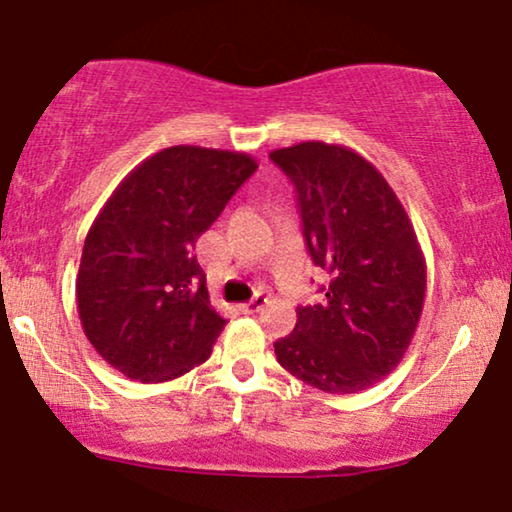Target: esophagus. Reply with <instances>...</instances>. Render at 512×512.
<instances>
[{
    "instance_id": "obj_1",
    "label": "esophagus",
    "mask_w": 512,
    "mask_h": 512,
    "mask_svg": "<svg viewBox=\"0 0 512 512\" xmlns=\"http://www.w3.org/2000/svg\"><path fill=\"white\" fill-rule=\"evenodd\" d=\"M266 304H268L266 294H256V297L251 299V302L242 304V311H244V314H258V311H261Z\"/></svg>"
}]
</instances>
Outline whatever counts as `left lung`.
Returning <instances> with one entry per match:
<instances>
[{"label":"left lung","mask_w":512,"mask_h":512,"mask_svg":"<svg viewBox=\"0 0 512 512\" xmlns=\"http://www.w3.org/2000/svg\"><path fill=\"white\" fill-rule=\"evenodd\" d=\"M292 179L326 299L299 306L278 362L323 393L376 386L405 357L424 309L426 261L410 215L369 160L338 143L270 150Z\"/></svg>","instance_id":"8db88e82"}]
</instances>
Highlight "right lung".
Instances as JSON below:
<instances>
[{"mask_svg":"<svg viewBox=\"0 0 512 512\" xmlns=\"http://www.w3.org/2000/svg\"><path fill=\"white\" fill-rule=\"evenodd\" d=\"M246 153L172 146L119 182L83 244L76 309L95 352L126 378L162 383L203 364L225 328L196 239L256 172Z\"/></svg>","mask_w":512,"mask_h":512,"instance_id":"add662e5","label":"right lung"}]
</instances>
